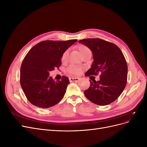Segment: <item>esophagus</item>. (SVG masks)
Instances as JSON below:
<instances>
[{"label":"esophagus","mask_w":147,"mask_h":147,"mask_svg":"<svg viewBox=\"0 0 147 147\" xmlns=\"http://www.w3.org/2000/svg\"><path fill=\"white\" fill-rule=\"evenodd\" d=\"M79 80H80V78L78 77H70L69 78V80L71 82H77L79 81Z\"/></svg>","instance_id":"34e87169"}]
</instances>
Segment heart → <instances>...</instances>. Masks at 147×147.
I'll return each mask as SVG.
<instances>
[{
  "label": "heart",
  "mask_w": 147,
  "mask_h": 147,
  "mask_svg": "<svg viewBox=\"0 0 147 147\" xmlns=\"http://www.w3.org/2000/svg\"><path fill=\"white\" fill-rule=\"evenodd\" d=\"M78 49L79 51L80 52L81 55H83L84 53L86 52L87 51L90 50L87 47H86L85 45H80L78 47ZM68 56V51L65 50L62 55V57H61V59L62 61H65L67 57ZM67 71L68 72L71 74H74V75H77L79 74L81 72V69H80L78 67L75 66L74 65H70L69 66V67L67 68Z\"/></svg>",
  "instance_id": "1"
}]
</instances>
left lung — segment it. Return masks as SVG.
I'll return each instance as SVG.
<instances>
[{"label":"left lung","mask_w":147,"mask_h":147,"mask_svg":"<svg viewBox=\"0 0 147 147\" xmlns=\"http://www.w3.org/2000/svg\"><path fill=\"white\" fill-rule=\"evenodd\" d=\"M79 42L92 51L91 67L84 74L100 75V80L90 81L84 94L92 103L107 105L121 95L127 83V65L121 50L115 44L100 38H86Z\"/></svg>","instance_id":"obj_1"}]
</instances>
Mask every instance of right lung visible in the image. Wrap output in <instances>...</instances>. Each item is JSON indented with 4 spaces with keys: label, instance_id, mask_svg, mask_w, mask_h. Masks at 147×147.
<instances>
[{
    "label": "right lung",
    "instance_id": "right-lung-1",
    "mask_svg": "<svg viewBox=\"0 0 147 147\" xmlns=\"http://www.w3.org/2000/svg\"><path fill=\"white\" fill-rule=\"evenodd\" d=\"M77 42L45 40L34 46L26 55L20 69V83L26 97L31 104L40 108H49L61 100L69 84L63 76L55 81L50 71L59 69L63 53Z\"/></svg>",
    "mask_w": 147,
    "mask_h": 147
}]
</instances>
